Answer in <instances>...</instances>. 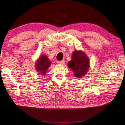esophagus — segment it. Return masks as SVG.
I'll use <instances>...</instances> for the list:
<instances>
[{"mask_svg": "<svg viewBox=\"0 0 125 125\" xmlns=\"http://www.w3.org/2000/svg\"><path fill=\"white\" fill-rule=\"evenodd\" d=\"M64 62H65V61H64V60H61V61H58V64H60V65L64 64Z\"/></svg>", "mask_w": 125, "mask_h": 125, "instance_id": "esophagus-1", "label": "esophagus"}]
</instances>
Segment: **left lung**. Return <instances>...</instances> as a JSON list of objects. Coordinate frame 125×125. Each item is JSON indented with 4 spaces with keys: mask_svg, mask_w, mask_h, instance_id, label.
Instances as JSON below:
<instances>
[{
    "mask_svg": "<svg viewBox=\"0 0 125 125\" xmlns=\"http://www.w3.org/2000/svg\"><path fill=\"white\" fill-rule=\"evenodd\" d=\"M67 66L73 70L75 77L81 78L88 70L89 59L86 55L81 51H74L72 54V59Z\"/></svg>",
    "mask_w": 125,
    "mask_h": 125,
    "instance_id": "left-lung-1",
    "label": "left lung"
}]
</instances>
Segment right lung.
Returning <instances> with one entry per match:
<instances>
[{
  "label": "right lung",
  "mask_w": 125,
  "mask_h": 125,
  "mask_svg": "<svg viewBox=\"0 0 125 125\" xmlns=\"http://www.w3.org/2000/svg\"><path fill=\"white\" fill-rule=\"evenodd\" d=\"M51 62L48 59L47 56L42 55L38 59L36 63V70L42 75H44L49 67Z\"/></svg>",
  "instance_id": "right-lung-1"
}]
</instances>
